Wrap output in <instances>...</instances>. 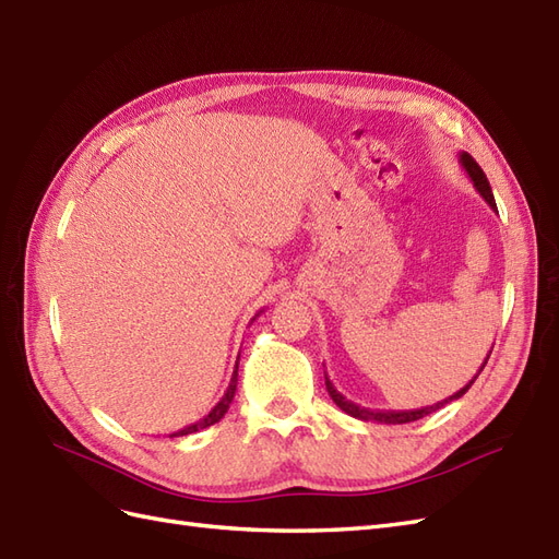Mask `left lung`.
<instances>
[{
    "mask_svg": "<svg viewBox=\"0 0 559 559\" xmlns=\"http://www.w3.org/2000/svg\"><path fill=\"white\" fill-rule=\"evenodd\" d=\"M459 164L464 166V170L468 173V178L473 180V187H475L477 191H480V197L489 203V209H491L493 213H499V211H497V201H493V194H491V187H489V182H487V175L483 173L480 166L475 164V158H473L468 152H461V154H459ZM489 354H491V350H489ZM487 360H489V356L485 358L483 368L487 365ZM483 368H480V372H483ZM480 372H477V374H480ZM477 374L468 381V384H466L464 389H459L454 395L444 397V401H440V403H436V405L421 407V409H403V412H395V409H370V407H360V405H356V403H350V401H346V397H344L337 389H334V384H332L328 374H325V386H328V393H330V397L334 401V405H337L340 409H344L346 414H350V417H354V419L374 421V424H409V421H417V419L426 417V414H430V412H436V409L444 407V405L452 403V401H459V397L471 389V384L477 379Z\"/></svg>",
    "mask_w": 559,
    "mask_h": 559,
    "instance_id": "8db88e82",
    "label": "left lung"
}]
</instances>
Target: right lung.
Returning <instances> with one entry per match:
<instances>
[{
    "mask_svg": "<svg viewBox=\"0 0 559 559\" xmlns=\"http://www.w3.org/2000/svg\"><path fill=\"white\" fill-rule=\"evenodd\" d=\"M258 316H260V313H258ZM252 321H254V318H252ZM236 381H238V360H236V370H234V374H231V381H229L227 391L222 393V397H219V401L213 405V409H211L209 414H203V417H201L199 421H194L191 426H185L182 430H178V433H173V436H189V433H197V430H201V428H209V426L217 424L222 417H225L227 409H229V405H231V401H234Z\"/></svg>",
    "mask_w": 559,
    "mask_h": 559,
    "instance_id": "1",
    "label": "right lung"
}]
</instances>
